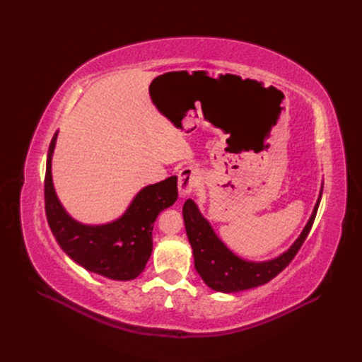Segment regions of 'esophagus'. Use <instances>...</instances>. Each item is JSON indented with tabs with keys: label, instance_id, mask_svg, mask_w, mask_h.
Segmentation results:
<instances>
[{
	"label": "esophagus",
	"instance_id": "34e87169",
	"mask_svg": "<svg viewBox=\"0 0 362 362\" xmlns=\"http://www.w3.org/2000/svg\"><path fill=\"white\" fill-rule=\"evenodd\" d=\"M201 181V175L199 170L193 168V166H185L178 172V190L180 196L184 198V196L190 194Z\"/></svg>",
	"mask_w": 362,
	"mask_h": 362
}]
</instances>
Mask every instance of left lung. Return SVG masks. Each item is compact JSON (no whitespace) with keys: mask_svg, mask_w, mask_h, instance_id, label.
I'll list each match as a JSON object with an SVG mask.
<instances>
[{"mask_svg":"<svg viewBox=\"0 0 362 362\" xmlns=\"http://www.w3.org/2000/svg\"><path fill=\"white\" fill-rule=\"evenodd\" d=\"M322 189L310 221L305 225L298 240L290 246L288 250L269 261H247L235 255L217 237L213 226L201 214L194 201L187 199L182 206V217L185 233H187L189 242L193 249L196 272L199 273V276L208 287L221 293H237L267 284L290 264V261L303 245L305 238L308 237L317 214V208L320 204Z\"/></svg>","mask_w":362,"mask_h":362,"instance_id":"1","label":"left lung"}]
</instances>
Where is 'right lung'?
<instances>
[{
	"instance_id": "add662e5",
	"label": "right lung",
	"mask_w": 362,
	"mask_h": 362,
	"mask_svg": "<svg viewBox=\"0 0 362 362\" xmlns=\"http://www.w3.org/2000/svg\"><path fill=\"white\" fill-rule=\"evenodd\" d=\"M57 134L59 131L49 144L45 173V211L57 243L86 270L115 281L137 278L151 257L152 228L157 216L178 199L177 177L141 189L116 221L84 225L66 213L54 190L51 160Z\"/></svg>"
}]
</instances>
